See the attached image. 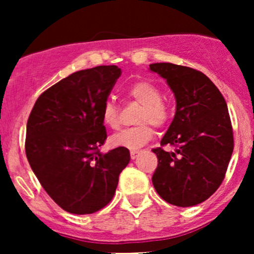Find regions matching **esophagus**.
I'll use <instances>...</instances> for the list:
<instances>
[{
    "label": "esophagus",
    "mask_w": 254,
    "mask_h": 254,
    "mask_svg": "<svg viewBox=\"0 0 254 254\" xmlns=\"http://www.w3.org/2000/svg\"><path fill=\"white\" fill-rule=\"evenodd\" d=\"M140 155V151H130V156H131V160H135V158L139 157Z\"/></svg>",
    "instance_id": "1"
}]
</instances>
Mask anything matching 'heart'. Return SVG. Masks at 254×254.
Wrapping results in <instances>:
<instances>
[{"instance_id":"b5f03b06","label":"heart","mask_w":254,"mask_h":254,"mask_svg":"<svg viewBox=\"0 0 254 254\" xmlns=\"http://www.w3.org/2000/svg\"><path fill=\"white\" fill-rule=\"evenodd\" d=\"M127 96L142 106L137 117V122L141 124L114 134L111 137V143L115 147L136 151L146 145L152 137V129L148 123L150 122L153 127H162L170 120L171 109L168 104L161 99L162 96L160 89L151 82H135L127 89ZM101 118L103 124L109 129L119 127V111L113 102L108 101L103 104Z\"/></svg>"}]
</instances>
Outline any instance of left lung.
<instances>
[{
  "instance_id": "left-lung-1",
  "label": "left lung",
  "mask_w": 254,
  "mask_h": 254,
  "mask_svg": "<svg viewBox=\"0 0 254 254\" xmlns=\"http://www.w3.org/2000/svg\"><path fill=\"white\" fill-rule=\"evenodd\" d=\"M150 71L166 79L176 98L175 118L161 140L176 148L152 150L158 158L153 187L172 205H198L224 181L234 151L227 104L200 71L170 63L151 64Z\"/></svg>"
}]
</instances>
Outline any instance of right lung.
I'll use <instances>...</instances> for the list:
<instances>
[{
    "mask_svg": "<svg viewBox=\"0 0 254 254\" xmlns=\"http://www.w3.org/2000/svg\"><path fill=\"white\" fill-rule=\"evenodd\" d=\"M120 68L81 70L40 94L27 123L25 155L50 198L65 211L93 214L112 200L127 148L103 153L107 139L101 111Z\"/></svg>",
    "mask_w": 254,
    "mask_h": 254,
    "instance_id": "1",
    "label": "right lung"
}]
</instances>
